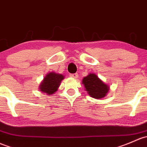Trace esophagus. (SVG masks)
Instances as JSON below:
<instances>
[{"mask_svg": "<svg viewBox=\"0 0 147 147\" xmlns=\"http://www.w3.org/2000/svg\"><path fill=\"white\" fill-rule=\"evenodd\" d=\"M69 76H70L71 78H74V79H76V78H78V74H77V73L70 74V75H69Z\"/></svg>", "mask_w": 147, "mask_h": 147, "instance_id": "34e87169", "label": "esophagus"}]
</instances>
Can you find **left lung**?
Here are the masks:
<instances>
[{
  "label": "left lung",
  "mask_w": 147,
  "mask_h": 147,
  "mask_svg": "<svg viewBox=\"0 0 147 147\" xmlns=\"http://www.w3.org/2000/svg\"><path fill=\"white\" fill-rule=\"evenodd\" d=\"M82 84L89 96L95 98H101L106 95L109 88L95 74L90 73L84 78Z\"/></svg>",
  "instance_id": "1"
}]
</instances>
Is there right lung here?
Returning <instances> with one entry per match:
<instances>
[{
	"mask_svg": "<svg viewBox=\"0 0 147 147\" xmlns=\"http://www.w3.org/2000/svg\"><path fill=\"white\" fill-rule=\"evenodd\" d=\"M63 75L60 74L50 72L44 79V81L40 84V90L47 94H53L58 90L60 83L63 80Z\"/></svg>",
	"mask_w": 147,
	"mask_h": 147,
	"instance_id": "1",
	"label": "right lung"
}]
</instances>
